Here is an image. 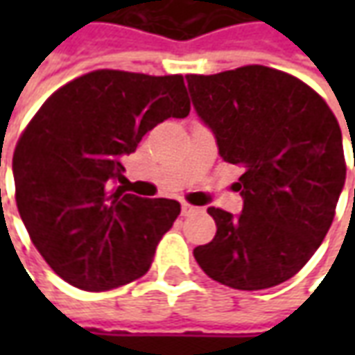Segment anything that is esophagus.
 I'll return each instance as SVG.
<instances>
[{"label":"esophagus","instance_id":"obj_1","mask_svg":"<svg viewBox=\"0 0 355 355\" xmlns=\"http://www.w3.org/2000/svg\"><path fill=\"white\" fill-rule=\"evenodd\" d=\"M180 209H182V215L188 216V215H193V213H200V207H196V205H190V203H182L180 205Z\"/></svg>","mask_w":355,"mask_h":355}]
</instances>
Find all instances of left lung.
Masks as SVG:
<instances>
[{
	"instance_id": "8db88e82",
	"label": "left lung",
	"mask_w": 355,
	"mask_h": 355,
	"mask_svg": "<svg viewBox=\"0 0 355 355\" xmlns=\"http://www.w3.org/2000/svg\"><path fill=\"white\" fill-rule=\"evenodd\" d=\"M196 114L224 162L243 175V211L209 207L211 243L193 249L201 270L239 291L287 282L310 261L335 218L346 180L343 132L325 101L289 73L243 66L186 76Z\"/></svg>"
}]
</instances>
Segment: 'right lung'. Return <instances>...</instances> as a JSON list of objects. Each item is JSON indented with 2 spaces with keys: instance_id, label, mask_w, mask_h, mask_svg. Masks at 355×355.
<instances>
[{
  "instance_id": "right-lung-1",
  "label": "right lung",
  "mask_w": 355,
  "mask_h": 355,
  "mask_svg": "<svg viewBox=\"0 0 355 355\" xmlns=\"http://www.w3.org/2000/svg\"><path fill=\"white\" fill-rule=\"evenodd\" d=\"M182 76L96 70L37 110L12 155L17 207L53 272L83 291L139 279L180 215V203L117 186L125 155L169 117H186Z\"/></svg>"
}]
</instances>
